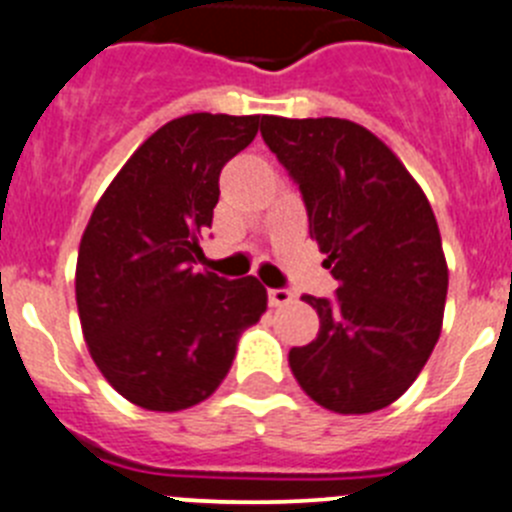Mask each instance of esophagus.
<instances>
[{
    "instance_id": "34e87169",
    "label": "esophagus",
    "mask_w": 512,
    "mask_h": 512,
    "mask_svg": "<svg viewBox=\"0 0 512 512\" xmlns=\"http://www.w3.org/2000/svg\"><path fill=\"white\" fill-rule=\"evenodd\" d=\"M293 293H290L288 288H270L267 290V301H270V306H288V303H293Z\"/></svg>"
}]
</instances>
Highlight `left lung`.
Segmentation results:
<instances>
[{
	"label": "left lung",
	"instance_id": "1",
	"mask_svg": "<svg viewBox=\"0 0 512 512\" xmlns=\"http://www.w3.org/2000/svg\"><path fill=\"white\" fill-rule=\"evenodd\" d=\"M260 135L339 280L334 298L303 296L319 334L290 349V370L329 411H380L411 388L441 334L449 270L431 204L390 147L349 119L262 117Z\"/></svg>",
	"mask_w": 512,
	"mask_h": 512
}]
</instances>
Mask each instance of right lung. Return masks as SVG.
<instances>
[{"mask_svg": "<svg viewBox=\"0 0 512 512\" xmlns=\"http://www.w3.org/2000/svg\"><path fill=\"white\" fill-rule=\"evenodd\" d=\"M260 117L196 112L163 124L127 160L89 219L76 303L96 367L147 411L209 398L237 336L267 306L257 278L199 273L219 173L257 135Z\"/></svg>", "mask_w": 512, "mask_h": 512, "instance_id": "obj_1", "label": "right lung"}]
</instances>
